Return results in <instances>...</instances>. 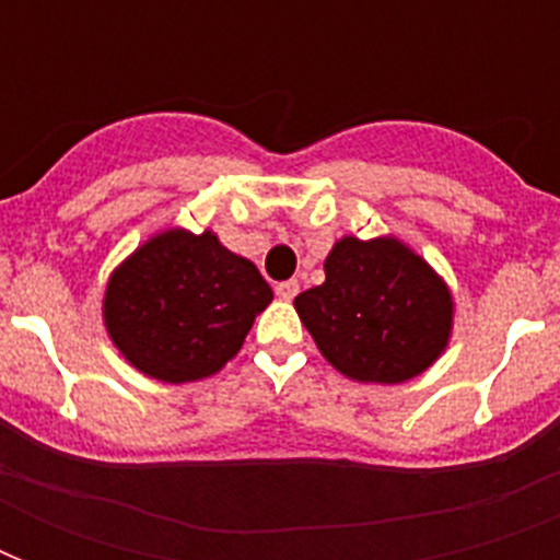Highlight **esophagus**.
Segmentation results:
<instances>
[{
	"instance_id": "esophagus-1",
	"label": "esophagus",
	"mask_w": 560,
	"mask_h": 560,
	"mask_svg": "<svg viewBox=\"0 0 560 560\" xmlns=\"http://www.w3.org/2000/svg\"><path fill=\"white\" fill-rule=\"evenodd\" d=\"M296 293H299V281L296 279L279 281V284H276V296H279L281 302H290V299L296 296Z\"/></svg>"
}]
</instances>
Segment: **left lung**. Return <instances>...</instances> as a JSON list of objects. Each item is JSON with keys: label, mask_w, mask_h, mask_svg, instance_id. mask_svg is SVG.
Here are the masks:
<instances>
[{"label": "left lung", "mask_w": 560, "mask_h": 560, "mask_svg": "<svg viewBox=\"0 0 560 560\" xmlns=\"http://www.w3.org/2000/svg\"><path fill=\"white\" fill-rule=\"evenodd\" d=\"M293 305L319 354L358 383L427 372L447 349L456 314L447 281L395 235H342L325 258L323 284Z\"/></svg>", "instance_id": "obj_1"}]
</instances>
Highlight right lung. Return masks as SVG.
Listing matches in <instances>:
<instances>
[{
	"instance_id": "add662e5",
	"label": "right lung",
	"mask_w": 560,
	"mask_h": 560,
	"mask_svg": "<svg viewBox=\"0 0 560 560\" xmlns=\"http://www.w3.org/2000/svg\"><path fill=\"white\" fill-rule=\"evenodd\" d=\"M272 302L249 258L206 232L168 226L109 272L101 316L121 358L162 383L218 374Z\"/></svg>"
}]
</instances>
